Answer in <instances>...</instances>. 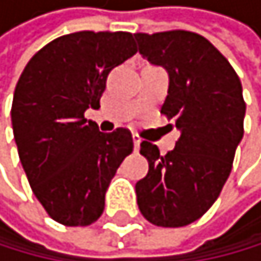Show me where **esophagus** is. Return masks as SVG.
Listing matches in <instances>:
<instances>
[{
    "label": "esophagus",
    "mask_w": 261,
    "mask_h": 261,
    "mask_svg": "<svg viewBox=\"0 0 261 261\" xmlns=\"http://www.w3.org/2000/svg\"><path fill=\"white\" fill-rule=\"evenodd\" d=\"M132 139H134V145H136V150H139V148H140V144H142L140 136H139V134H134Z\"/></svg>",
    "instance_id": "34e87169"
}]
</instances>
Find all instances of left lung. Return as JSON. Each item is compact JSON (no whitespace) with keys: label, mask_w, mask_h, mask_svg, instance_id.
Returning a JSON list of instances; mask_svg holds the SVG:
<instances>
[{"label":"left lung","mask_w":261,"mask_h":261,"mask_svg":"<svg viewBox=\"0 0 261 261\" xmlns=\"http://www.w3.org/2000/svg\"><path fill=\"white\" fill-rule=\"evenodd\" d=\"M139 52L168 71L170 86L160 113L181 130L167 155L144 140L148 173L136 185L142 216L159 227H183L219 198L244 137L242 83L211 42L190 31L134 34Z\"/></svg>","instance_id":"8db88e82"}]
</instances>
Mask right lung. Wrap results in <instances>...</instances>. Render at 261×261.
Wrapping results in <instances>:
<instances>
[{
  "mask_svg": "<svg viewBox=\"0 0 261 261\" xmlns=\"http://www.w3.org/2000/svg\"><path fill=\"white\" fill-rule=\"evenodd\" d=\"M136 52L130 32L80 31L48 42L19 76L11 108L19 160L47 214L67 227L99 219L134 150L129 129L99 132L85 111L99 108L109 71Z\"/></svg>",
  "mask_w": 261,
  "mask_h": 261,
  "instance_id": "right-lung-1",
  "label": "right lung"
}]
</instances>
